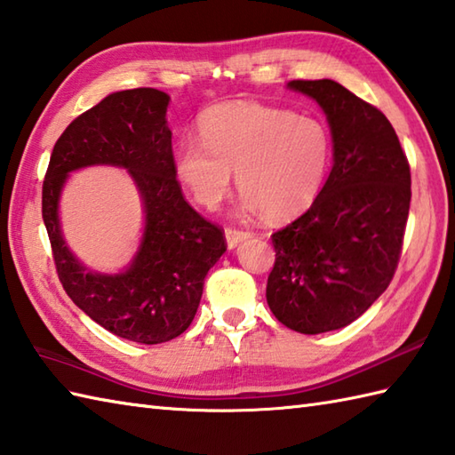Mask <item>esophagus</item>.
Segmentation results:
<instances>
[{
	"label": "esophagus",
	"instance_id": "34e87169",
	"mask_svg": "<svg viewBox=\"0 0 455 455\" xmlns=\"http://www.w3.org/2000/svg\"><path fill=\"white\" fill-rule=\"evenodd\" d=\"M252 235L248 233V230H238V228H227L225 230V238H227V246L233 250V248H236L240 243H243V240H246V238H250Z\"/></svg>",
	"mask_w": 455,
	"mask_h": 455
}]
</instances>
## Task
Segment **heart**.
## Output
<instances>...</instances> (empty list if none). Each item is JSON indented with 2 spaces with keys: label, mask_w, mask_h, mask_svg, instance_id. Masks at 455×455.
Here are the masks:
<instances>
[{
  "label": "heart",
  "mask_w": 455,
  "mask_h": 455,
  "mask_svg": "<svg viewBox=\"0 0 455 455\" xmlns=\"http://www.w3.org/2000/svg\"><path fill=\"white\" fill-rule=\"evenodd\" d=\"M199 140L176 150V176L201 207L228 196L233 172L244 212L289 220L313 207L334 160L331 129L321 119L258 101H228L199 119Z\"/></svg>",
  "instance_id": "1"
}]
</instances>
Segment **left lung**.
<instances>
[{
  "label": "left lung",
  "instance_id": "1",
  "mask_svg": "<svg viewBox=\"0 0 455 455\" xmlns=\"http://www.w3.org/2000/svg\"><path fill=\"white\" fill-rule=\"evenodd\" d=\"M315 100L334 140V164L305 215L272 235L266 299L301 334L344 328L389 287L411 207V168L389 119L334 80H293Z\"/></svg>",
  "mask_w": 455,
  "mask_h": 455
}]
</instances>
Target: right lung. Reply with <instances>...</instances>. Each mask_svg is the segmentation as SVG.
<instances>
[{
  "instance_id": "right-lung-1",
  "label": "right lung",
  "mask_w": 455,
  "mask_h": 455,
  "mask_svg": "<svg viewBox=\"0 0 455 455\" xmlns=\"http://www.w3.org/2000/svg\"><path fill=\"white\" fill-rule=\"evenodd\" d=\"M154 88L109 93L68 124L43 183V220L68 297L105 331L139 344H162L188 331L209 269L227 252L225 233L181 193L166 111ZM90 165L124 167L145 212L141 244L117 275L93 273L65 244L60 196L69 173Z\"/></svg>"
}]
</instances>
